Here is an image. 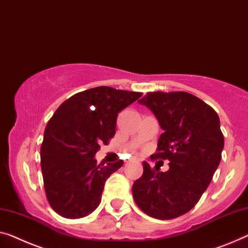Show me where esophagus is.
I'll list each match as a JSON object with an SVG mask.
<instances>
[{
  "instance_id": "1",
  "label": "esophagus",
  "mask_w": 248,
  "mask_h": 248,
  "mask_svg": "<svg viewBox=\"0 0 248 248\" xmlns=\"http://www.w3.org/2000/svg\"><path fill=\"white\" fill-rule=\"evenodd\" d=\"M134 160H137V159H136V158H135V159H134Z\"/></svg>"
}]
</instances>
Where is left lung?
<instances>
[{"label":"left lung","mask_w":248,"mask_h":248,"mask_svg":"<svg viewBox=\"0 0 248 248\" xmlns=\"http://www.w3.org/2000/svg\"><path fill=\"white\" fill-rule=\"evenodd\" d=\"M157 118L164 132L155 158L168 159L166 172L143 161V173L132 186L136 204L157 219L189 212L209 186L224 148L218 114L187 92H149L138 101Z\"/></svg>","instance_id":"obj_1"}]
</instances>
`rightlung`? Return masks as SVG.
<instances>
[{
  "instance_id": "obj_1",
  "label": "right lung",
  "mask_w": 248,
  "mask_h": 248,
  "mask_svg": "<svg viewBox=\"0 0 248 248\" xmlns=\"http://www.w3.org/2000/svg\"><path fill=\"white\" fill-rule=\"evenodd\" d=\"M140 97V92L92 88L65 100L47 123L41 169L47 202L59 215L82 218L100 205L106 180L124 161L98 166L94 156L116 134L118 113Z\"/></svg>"
}]
</instances>
